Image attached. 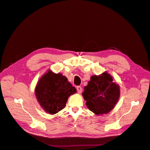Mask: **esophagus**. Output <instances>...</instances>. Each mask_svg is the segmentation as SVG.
Listing matches in <instances>:
<instances>
[{
  "mask_svg": "<svg viewBox=\"0 0 150 150\" xmlns=\"http://www.w3.org/2000/svg\"><path fill=\"white\" fill-rule=\"evenodd\" d=\"M76 89H77V91H78V93H81V92H82V90H83V88H82V87H81V86H78V87H77V88H76Z\"/></svg>",
  "mask_w": 150,
  "mask_h": 150,
  "instance_id": "obj_1",
  "label": "esophagus"
}]
</instances>
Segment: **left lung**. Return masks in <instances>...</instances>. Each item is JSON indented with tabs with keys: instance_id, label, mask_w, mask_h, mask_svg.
<instances>
[{
	"instance_id": "8db88e82",
	"label": "left lung",
	"mask_w": 150,
	"mask_h": 150,
	"mask_svg": "<svg viewBox=\"0 0 150 150\" xmlns=\"http://www.w3.org/2000/svg\"><path fill=\"white\" fill-rule=\"evenodd\" d=\"M120 89L112 82V77L107 72L100 76H92L83 93L86 106L96 115L111 111L119 99Z\"/></svg>"
}]
</instances>
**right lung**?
Masks as SVG:
<instances>
[{
	"mask_svg": "<svg viewBox=\"0 0 150 150\" xmlns=\"http://www.w3.org/2000/svg\"><path fill=\"white\" fill-rule=\"evenodd\" d=\"M76 89L61 74H54L51 71L39 81L35 94L40 105L49 114H55L64 109L67 99Z\"/></svg>",
	"mask_w": 150,
	"mask_h": 150,
	"instance_id": "add662e5",
	"label": "right lung"
}]
</instances>
